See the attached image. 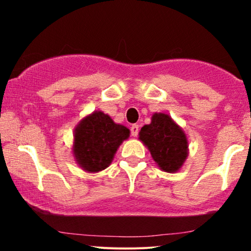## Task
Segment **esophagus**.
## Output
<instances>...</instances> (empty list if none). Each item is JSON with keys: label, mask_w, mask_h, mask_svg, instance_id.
<instances>
[{"label": "esophagus", "mask_w": 251, "mask_h": 251, "mask_svg": "<svg viewBox=\"0 0 251 251\" xmlns=\"http://www.w3.org/2000/svg\"><path fill=\"white\" fill-rule=\"evenodd\" d=\"M138 133H139V125L134 124V125L131 126V134L133 135V137H137Z\"/></svg>", "instance_id": "esophagus-1"}]
</instances>
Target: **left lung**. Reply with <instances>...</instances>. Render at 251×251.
<instances>
[{"mask_svg":"<svg viewBox=\"0 0 251 251\" xmlns=\"http://www.w3.org/2000/svg\"><path fill=\"white\" fill-rule=\"evenodd\" d=\"M139 139L163 171H178L188 157V139L168 114L154 113L151 124L140 129Z\"/></svg>","mask_w":251,"mask_h":251,"instance_id":"1","label":"left lung"}]
</instances>
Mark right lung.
<instances>
[{"mask_svg":"<svg viewBox=\"0 0 251 251\" xmlns=\"http://www.w3.org/2000/svg\"><path fill=\"white\" fill-rule=\"evenodd\" d=\"M128 135L129 129L125 126L116 124L102 112H94L75 128L73 151L77 164L88 172L106 169Z\"/></svg>","mask_w":251,"mask_h":251,"instance_id":"1","label":"right lung"}]
</instances>
